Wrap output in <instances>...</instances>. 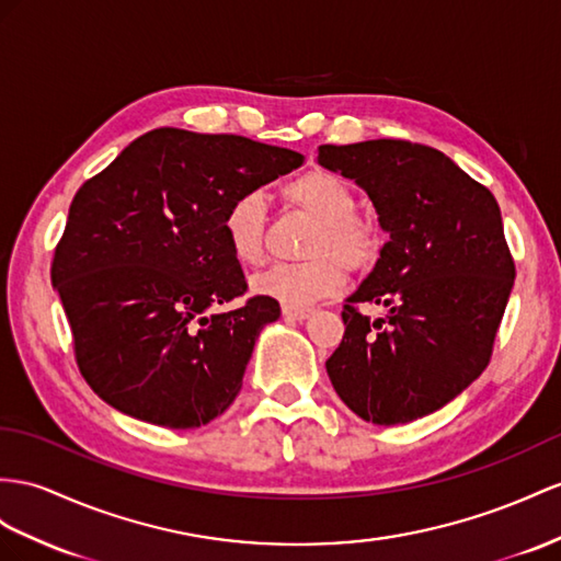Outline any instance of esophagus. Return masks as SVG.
Here are the masks:
<instances>
[{"instance_id": "34e87169", "label": "esophagus", "mask_w": 561, "mask_h": 561, "mask_svg": "<svg viewBox=\"0 0 561 561\" xmlns=\"http://www.w3.org/2000/svg\"><path fill=\"white\" fill-rule=\"evenodd\" d=\"M284 318L286 320H294V322H304L312 314V308H284Z\"/></svg>"}]
</instances>
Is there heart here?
<instances>
[{"label":"heart","mask_w":561,"mask_h":561,"mask_svg":"<svg viewBox=\"0 0 561 561\" xmlns=\"http://www.w3.org/2000/svg\"><path fill=\"white\" fill-rule=\"evenodd\" d=\"M289 206L314 220L304 263H277L251 282L253 294L284 308H308L334 296L346 284V270H367L377 263L381 241L377 229L357 215L353 186L332 170H310L282 186ZM222 237L239 265H257L265 255V201L249 192L225 208Z\"/></svg>","instance_id":"1"}]
</instances>
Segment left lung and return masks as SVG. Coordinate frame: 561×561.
<instances>
[{
    "instance_id": "8db88e82",
    "label": "left lung",
    "mask_w": 561,
    "mask_h": 561,
    "mask_svg": "<svg viewBox=\"0 0 561 561\" xmlns=\"http://www.w3.org/2000/svg\"><path fill=\"white\" fill-rule=\"evenodd\" d=\"M320 165L363 186L389 241L343 306L327 375L357 417L408 424L481 377L514 286L495 196L438 149L403 139L322 144ZM360 302L383 305L369 321Z\"/></svg>"
}]
</instances>
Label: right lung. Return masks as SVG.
Here are the masks:
<instances>
[{
	"label": "right lung",
	"instance_id": "obj_1",
	"mask_svg": "<svg viewBox=\"0 0 561 561\" xmlns=\"http://www.w3.org/2000/svg\"><path fill=\"white\" fill-rule=\"evenodd\" d=\"M304 165L239 135L158 127L84 182L54 251L51 284L84 381L135 420L196 428L241 391L279 304L253 296L222 237L225 208Z\"/></svg>",
	"mask_w": 561,
	"mask_h": 561
}]
</instances>
